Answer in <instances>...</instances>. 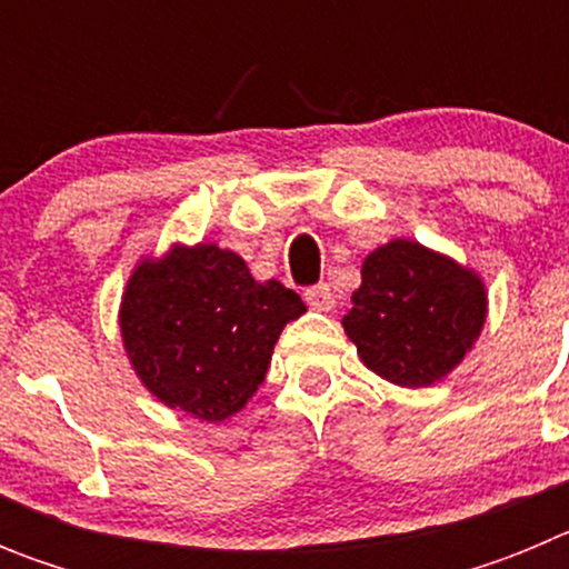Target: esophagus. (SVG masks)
I'll return each instance as SVG.
<instances>
[{
    "label": "esophagus",
    "instance_id": "1",
    "mask_svg": "<svg viewBox=\"0 0 569 569\" xmlns=\"http://www.w3.org/2000/svg\"><path fill=\"white\" fill-rule=\"evenodd\" d=\"M305 299L313 310H321V313H330L336 308V296L330 290V284H316V288L305 290Z\"/></svg>",
    "mask_w": 569,
    "mask_h": 569
}]
</instances>
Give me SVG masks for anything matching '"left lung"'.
<instances>
[{
  "instance_id": "left-lung-1",
  "label": "left lung",
  "mask_w": 569,
  "mask_h": 569,
  "mask_svg": "<svg viewBox=\"0 0 569 569\" xmlns=\"http://www.w3.org/2000/svg\"><path fill=\"white\" fill-rule=\"evenodd\" d=\"M341 328L361 365L399 387H430L453 373L487 321L479 270L410 239L365 256Z\"/></svg>"
}]
</instances>
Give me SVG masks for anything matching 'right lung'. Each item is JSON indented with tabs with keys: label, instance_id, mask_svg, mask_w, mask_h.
Wrapping results in <instances>:
<instances>
[{
	"label": "right lung",
	"instance_id": "obj_1",
	"mask_svg": "<svg viewBox=\"0 0 569 569\" xmlns=\"http://www.w3.org/2000/svg\"><path fill=\"white\" fill-rule=\"evenodd\" d=\"M305 310L299 293L276 279L256 281L233 250L173 241L130 270L119 336L156 401L216 425L253 399L281 330Z\"/></svg>",
	"mask_w": 569,
	"mask_h": 569
}]
</instances>
